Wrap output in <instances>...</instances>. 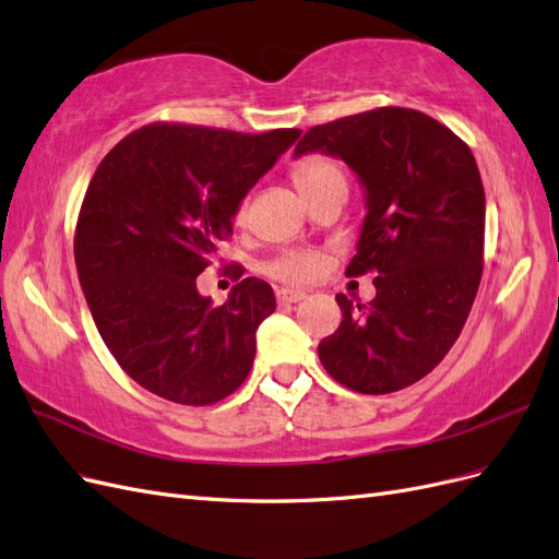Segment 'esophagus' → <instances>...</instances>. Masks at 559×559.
<instances>
[{"instance_id":"obj_1","label":"esophagus","mask_w":559,"mask_h":559,"mask_svg":"<svg viewBox=\"0 0 559 559\" xmlns=\"http://www.w3.org/2000/svg\"><path fill=\"white\" fill-rule=\"evenodd\" d=\"M308 294L302 292V289H280L277 292V300L280 302H298V300H302Z\"/></svg>"}]
</instances>
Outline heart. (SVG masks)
Wrapping results in <instances>:
<instances>
[{
  "mask_svg": "<svg viewBox=\"0 0 559 559\" xmlns=\"http://www.w3.org/2000/svg\"><path fill=\"white\" fill-rule=\"evenodd\" d=\"M294 181L300 189L302 198H310L319 191L331 189V186H345V173L333 158L314 154V156L302 158L294 167ZM245 216H247V202H242L240 207V218ZM321 265H324V259H321V253L317 251H289L270 263L267 273L284 282H308L319 275Z\"/></svg>",
  "mask_w": 559,
  "mask_h": 559,
  "instance_id": "heart-1",
  "label": "heart"
}]
</instances>
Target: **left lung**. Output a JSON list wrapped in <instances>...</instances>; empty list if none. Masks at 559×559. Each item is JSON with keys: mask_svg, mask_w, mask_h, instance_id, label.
<instances>
[{"mask_svg": "<svg viewBox=\"0 0 559 559\" xmlns=\"http://www.w3.org/2000/svg\"><path fill=\"white\" fill-rule=\"evenodd\" d=\"M341 158L366 216L347 275L376 270V298L337 294V331L319 343L329 376L359 394L408 386L443 361L478 294L485 191L476 158L431 116L382 107L306 132L294 156Z\"/></svg>", "mask_w": 559, "mask_h": 559, "instance_id": "1", "label": "left lung"}]
</instances>
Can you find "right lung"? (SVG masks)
Segmentation results:
<instances>
[{"mask_svg":"<svg viewBox=\"0 0 559 559\" xmlns=\"http://www.w3.org/2000/svg\"><path fill=\"white\" fill-rule=\"evenodd\" d=\"M300 138L154 123L118 142L83 198L74 259L95 326L126 373L183 405L226 399L249 376L273 286L247 277L222 306L198 275L245 195Z\"/></svg>","mask_w":559,"mask_h":559,"instance_id":"1","label":"right lung"}]
</instances>
